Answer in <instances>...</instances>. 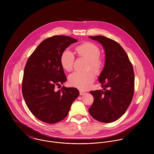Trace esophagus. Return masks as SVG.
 <instances>
[{
	"label": "esophagus",
	"mask_w": 154,
	"mask_h": 154,
	"mask_svg": "<svg viewBox=\"0 0 154 154\" xmlns=\"http://www.w3.org/2000/svg\"><path fill=\"white\" fill-rule=\"evenodd\" d=\"M85 94V92H84V91H83L82 90H80L79 91V94L81 95H84Z\"/></svg>",
	"instance_id": "esophagus-1"
}]
</instances>
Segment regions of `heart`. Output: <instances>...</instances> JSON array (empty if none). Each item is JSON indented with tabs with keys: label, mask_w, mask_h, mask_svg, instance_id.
I'll return each mask as SVG.
<instances>
[{
	"label": "heart",
	"mask_w": 154,
	"mask_h": 154,
	"mask_svg": "<svg viewBox=\"0 0 154 154\" xmlns=\"http://www.w3.org/2000/svg\"><path fill=\"white\" fill-rule=\"evenodd\" d=\"M75 51L78 56L87 59V69H92L96 73L101 72L104 66V60L100 56L101 50L98 45L91 42H85L76 46ZM74 60V55L69 50L66 49L62 53L60 63L64 70L71 71ZM95 78V75L92 71H76L69 75V82L73 87L85 89L91 86Z\"/></svg>",
	"instance_id": "obj_1"
}]
</instances>
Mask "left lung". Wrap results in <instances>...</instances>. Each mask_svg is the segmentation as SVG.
Returning <instances> with one entry per match:
<instances>
[{"label":"left lung","instance_id":"1","mask_svg":"<svg viewBox=\"0 0 154 154\" xmlns=\"http://www.w3.org/2000/svg\"><path fill=\"white\" fill-rule=\"evenodd\" d=\"M89 37L102 44L106 54L105 66L99 76L104 91H90L94 102L89 112L100 122L111 123L121 117L131 103L134 89L133 68L117 42L101 35Z\"/></svg>","mask_w":154,"mask_h":154}]
</instances>
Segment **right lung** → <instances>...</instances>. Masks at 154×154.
<instances>
[{
  "label": "right lung",
  "instance_id": "add662e5",
  "mask_svg": "<svg viewBox=\"0 0 154 154\" xmlns=\"http://www.w3.org/2000/svg\"><path fill=\"white\" fill-rule=\"evenodd\" d=\"M77 40L54 35L43 40L29 57L24 68L22 95L32 114L40 120L54 124L64 119L79 92L75 88L57 86L66 81L60 65L62 53Z\"/></svg>",
  "mask_w": 154,
  "mask_h": 154
}]
</instances>
